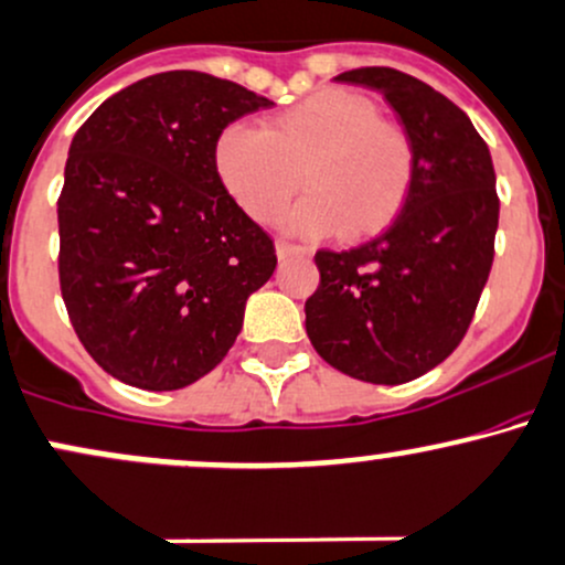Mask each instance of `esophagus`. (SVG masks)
Listing matches in <instances>:
<instances>
[{"label": "esophagus", "mask_w": 565, "mask_h": 565, "mask_svg": "<svg viewBox=\"0 0 565 565\" xmlns=\"http://www.w3.org/2000/svg\"><path fill=\"white\" fill-rule=\"evenodd\" d=\"M276 254L284 263V259H292V257H308V249L306 246H295V244H287V241H278Z\"/></svg>", "instance_id": "esophagus-1"}]
</instances>
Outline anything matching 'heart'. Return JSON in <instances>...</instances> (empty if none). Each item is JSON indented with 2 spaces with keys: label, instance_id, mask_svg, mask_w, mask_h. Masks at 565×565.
<instances>
[{
  "label": "heart",
  "instance_id": "b5f03b06",
  "mask_svg": "<svg viewBox=\"0 0 565 565\" xmlns=\"http://www.w3.org/2000/svg\"><path fill=\"white\" fill-rule=\"evenodd\" d=\"M214 169L254 222L278 220L302 182L311 192L287 214L289 231L370 238L411 201L415 145L405 128L381 120L367 96L324 88L268 117L265 128H222Z\"/></svg>",
  "mask_w": 565,
  "mask_h": 565
}]
</instances>
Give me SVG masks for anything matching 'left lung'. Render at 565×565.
<instances>
[{
  "label": "left lung",
  "instance_id": "8db88e82",
  "mask_svg": "<svg viewBox=\"0 0 565 565\" xmlns=\"http://www.w3.org/2000/svg\"><path fill=\"white\" fill-rule=\"evenodd\" d=\"M383 93L415 145V184L394 225L349 252H316L306 332L327 364L396 386L454 353L493 265V160L472 120L431 85L388 66L338 74Z\"/></svg>",
  "mask_w": 565,
  "mask_h": 565
}]
</instances>
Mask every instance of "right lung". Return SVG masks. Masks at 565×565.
I'll use <instances>...</instances> for the list:
<instances>
[{
	"mask_svg": "<svg viewBox=\"0 0 565 565\" xmlns=\"http://www.w3.org/2000/svg\"><path fill=\"white\" fill-rule=\"evenodd\" d=\"M270 98L163 72L74 134L58 198V278L79 343L111 377L173 392L212 373L276 270L270 235L220 182L214 141Z\"/></svg>",
	"mask_w": 565,
	"mask_h": 565,
	"instance_id": "add662e5",
	"label": "right lung"
}]
</instances>
